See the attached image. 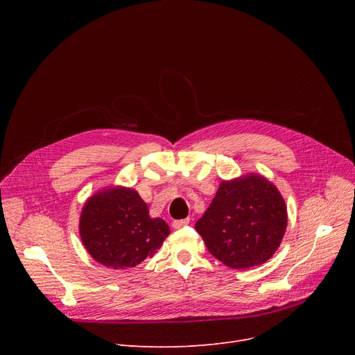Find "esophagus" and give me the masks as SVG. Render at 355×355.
I'll return each mask as SVG.
<instances>
[{
	"mask_svg": "<svg viewBox=\"0 0 355 355\" xmlns=\"http://www.w3.org/2000/svg\"><path fill=\"white\" fill-rule=\"evenodd\" d=\"M190 223V218H182V220H174L173 221V227L174 229H181L184 226H187Z\"/></svg>",
	"mask_w": 355,
	"mask_h": 355,
	"instance_id": "34e87169",
	"label": "esophagus"
}]
</instances>
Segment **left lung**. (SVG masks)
<instances>
[{
	"instance_id": "left-lung-1",
	"label": "left lung",
	"mask_w": 355,
	"mask_h": 355,
	"mask_svg": "<svg viewBox=\"0 0 355 355\" xmlns=\"http://www.w3.org/2000/svg\"><path fill=\"white\" fill-rule=\"evenodd\" d=\"M286 226L282 194L266 177L250 173L220 182L196 230L221 263L249 269L263 265L275 254Z\"/></svg>"
}]
</instances>
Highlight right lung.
Returning a JSON list of instances; mask_svg holds the SVG:
<instances>
[{"instance_id":"right-lung-1","label":"right lung","mask_w":355,"mask_h":355,"mask_svg":"<svg viewBox=\"0 0 355 355\" xmlns=\"http://www.w3.org/2000/svg\"><path fill=\"white\" fill-rule=\"evenodd\" d=\"M79 234L87 253L112 269L139 265L170 234L166 223L149 216L138 191L112 185L90 196L80 213Z\"/></svg>"}]
</instances>
